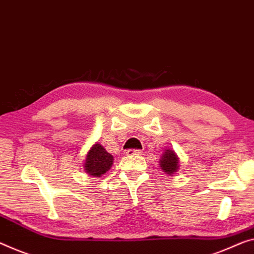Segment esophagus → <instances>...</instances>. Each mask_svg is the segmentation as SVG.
Here are the masks:
<instances>
[{"label":"esophagus","instance_id":"34e87169","mask_svg":"<svg viewBox=\"0 0 254 254\" xmlns=\"http://www.w3.org/2000/svg\"><path fill=\"white\" fill-rule=\"evenodd\" d=\"M126 154L130 155V157H132V155H140V154H142V151L138 150V149H129V150L126 151Z\"/></svg>","mask_w":254,"mask_h":254}]
</instances>
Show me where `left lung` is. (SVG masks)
<instances>
[{"instance_id": "obj_1", "label": "left lung", "mask_w": 254, "mask_h": 254, "mask_svg": "<svg viewBox=\"0 0 254 254\" xmlns=\"http://www.w3.org/2000/svg\"><path fill=\"white\" fill-rule=\"evenodd\" d=\"M178 162V158L177 155L175 154V152L171 150H166L165 153L162 154L161 160H160V166H161V169L165 171L166 174L173 176L179 167Z\"/></svg>"}]
</instances>
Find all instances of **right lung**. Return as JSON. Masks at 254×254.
<instances>
[{
    "instance_id": "obj_1",
    "label": "right lung",
    "mask_w": 254,
    "mask_h": 254,
    "mask_svg": "<svg viewBox=\"0 0 254 254\" xmlns=\"http://www.w3.org/2000/svg\"><path fill=\"white\" fill-rule=\"evenodd\" d=\"M114 162V157L105 151L100 144H94L87 153L85 170L88 175L94 177H101L110 169Z\"/></svg>"
}]
</instances>
